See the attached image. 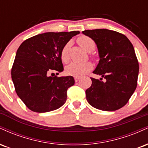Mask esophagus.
Returning <instances> with one entry per match:
<instances>
[{"label": "esophagus", "mask_w": 148, "mask_h": 148, "mask_svg": "<svg viewBox=\"0 0 148 148\" xmlns=\"http://www.w3.org/2000/svg\"><path fill=\"white\" fill-rule=\"evenodd\" d=\"M79 79H80L79 76H75V77H74V80H75L76 82H77V81H79Z\"/></svg>", "instance_id": "obj_1"}]
</instances>
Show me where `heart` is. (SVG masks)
Here are the masks:
<instances>
[{"instance_id": "b5f03b06", "label": "heart", "mask_w": 148, "mask_h": 148, "mask_svg": "<svg viewBox=\"0 0 148 148\" xmlns=\"http://www.w3.org/2000/svg\"><path fill=\"white\" fill-rule=\"evenodd\" d=\"M78 43L80 46L84 48L86 51L91 52L95 48V43L94 40L90 37L82 35L79 37L77 40ZM70 47V43L67 42L64 45L62 50L60 51L61 60L64 63L68 62L69 60V49ZM92 67V64L90 62H85V63H78V62H72L69 64L66 68V72L69 75L72 76H81L86 74L88 71H90Z\"/></svg>"}]
</instances>
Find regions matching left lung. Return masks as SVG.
<instances>
[{
  "label": "left lung",
  "instance_id": "1",
  "mask_svg": "<svg viewBox=\"0 0 148 148\" xmlns=\"http://www.w3.org/2000/svg\"><path fill=\"white\" fill-rule=\"evenodd\" d=\"M82 33L96 43L100 60L93 73L101 76L99 80L90 77L92 85L86 90L88 102L101 111L120 109L137 86L139 65L133 45L125 35L114 30H86Z\"/></svg>",
  "mask_w": 148,
  "mask_h": 148
}]
</instances>
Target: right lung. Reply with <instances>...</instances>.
<instances>
[{
    "mask_svg": "<svg viewBox=\"0 0 148 148\" xmlns=\"http://www.w3.org/2000/svg\"><path fill=\"white\" fill-rule=\"evenodd\" d=\"M79 31L45 33L27 39L18 47L12 67L15 91L25 105L37 113L58 109L67 100L72 76L58 77L63 71L60 51Z\"/></svg>",
    "mask_w": 148,
    "mask_h": 148,
    "instance_id": "1",
    "label": "right lung"
}]
</instances>
